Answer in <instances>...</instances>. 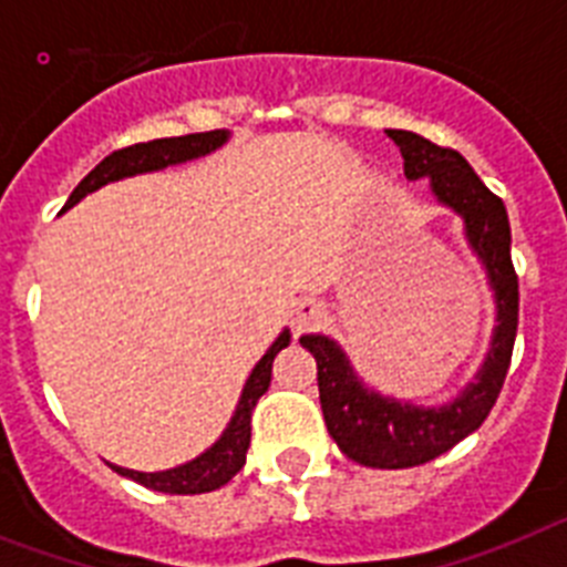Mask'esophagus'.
Wrapping results in <instances>:
<instances>
[{
  "label": "esophagus",
  "mask_w": 567,
  "mask_h": 567,
  "mask_svg": "<svg viewBox=\"0 0 567 567\" xmlns=\"http://www.w3.org/2000/svg\"><path fill=\"white\" fill-rule=\"evenodd\" d=\"M322 317H324V305L313 297L297 299L293 308H290V324H293V331L297 333L308 331V328L317 324Z\"/></svg>",
  "instance_id": "34e87169"
}]
</instances>
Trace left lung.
<instances>
[{
	"label": "left lung",
	"instance_id": "8db88e82",
	"mask_svg": "<svg viewBox=\"0 0 567 567\" xmlns=\"http://www.w3.org/2000/svg\"><path fill=\"white\" fill-rule=\"evenodd\" d=\"M388 136L400 145L408 179L427 176L436 202L462 216L467 245L485 265L496 302L488 357L474 382H467L456 400L440 408L413 405L368 388L331 337L308 333L299 339L317 359L324 425L339 451L359 465L396 471L436 460L485 422L508 377L519 322V279L511 262L508 210L499 196L482 185L465 156L411 131H388Z\"/></svg>",
	"mask_w": 567,
	"mask_h": 567
}]
</instances>
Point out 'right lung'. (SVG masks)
Wrapping results in <instances>:
<instances>
[{
    "label": "right lung",
    "mask_w": 567,
    "mask_h": 567,
    "mask_svg": "<svg viewBox=\"0 0 567 567\" xmlns=\"http://www.w3.org/2000/svg\"><path fill=\"white\" fill-rule=\"evenodd\" d=\"M228 131H205V134H188V136H171V140H154V142H140V145L122 147V151H113L111 156L93 167L85 179L79 182L73 188L71 199L65 202V210L73 208L79 199H85L87 194L100 190L102 185L116 179H125V176L136 174H151V171H162L167 165H182V162L199 159V156L210 154L216 147H223L228 142ZM290 333L282 331L277 337V342L270 344L265 357L256 362V368L250 371L248 382L243 388V396H239V405H236L234 416H230L228 427L223 431V436L214 442V445L199 454L196 460L185 462L179 467H171V471H156V474H145V471H131V467L107 465L116 471L120 476L140 482L151 491H162V494H208V491L223 488L225 482L234 480L245 465V454H248L250 445V413H254L256 402L268 391L270 385V368H274V357H277L282 348H288Z\"/></svg>",
    "instance_id": "obj_1"
}]
</instances>
